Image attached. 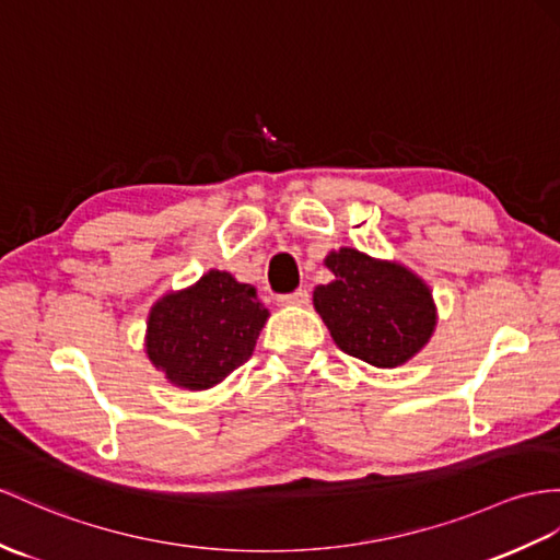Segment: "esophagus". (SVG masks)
I'll return each mask as SVG.
<instances>
[{"instance_id":"esophagus-1","label":"esophagus","mask_w":560,"mask_h":560,"mask_svg":"<svg viewBox=\"0 0 560 560\" xmlns=\"http://www.w3.org/2000/svg\"><path fill=\"white\" fill-rule=\"evenodd\" d=\"M308 302V292L306 290H294L290 294H280L278 304L280 306H304Z\"/></svg>"}]
</instances>
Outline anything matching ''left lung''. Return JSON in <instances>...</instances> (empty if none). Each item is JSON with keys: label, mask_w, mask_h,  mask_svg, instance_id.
I'll return each mask as SVG.
<instances>
[{"label": "left lung", "mask_w": 560, "mask_h": 560, "mask_svg": "<svg viewBox=\"0 0 560 560\" xmlns=\"http://www.w3.org/2000/svg\"><path fill=\"white\" fill-rule=\"evenodd\" d=\"M325 266L335 280L318 284L313 306L345 353L397 368L428 345L438 316L428 284L411 270L349 247L332 252Z\"/></svg>", "instance_id": "obj_1"}]
</instances>
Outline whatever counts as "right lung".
Instances as JSON below:
<instances>
[{
    "label": "right lung",
    "mask_w": 560,
    "mask_h": 560,
    "mask_svg": "<svg viewBox=\"0 0 560 560\" xmlns=\"http://www.w3.org/2000/svg\"><path fill=\"white\" fill-rule=\"evenodd\" d=\"M266 318L256 288L209 270L195 288L156 302L149 313L147 353L173 385L209 389L249 361Z\"/></svg>",
    "instance_id": "1"
}]
</instances>
